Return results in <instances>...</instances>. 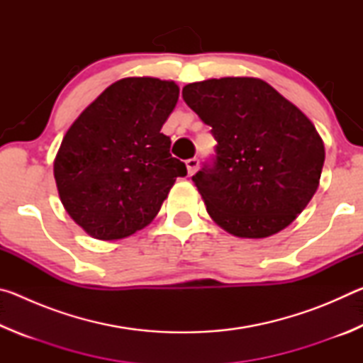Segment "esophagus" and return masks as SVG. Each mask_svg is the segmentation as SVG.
Here are the masks:
<instances>
[{"instance_id": "esophagus-1", "label": "esophagus", "mask_w": 363, "mask_h": 363, "mask_svg": "<svg viewBox=\"0 0 363 363\" xmlns=\"http://www.w3.org/2000/svg\"><path fill=\"white\" fill-rule=\"evenodd\" d=\"M186 167H187V173L189 176L195 174L196 171H199V167H200V162L196 158H189L186 162Z\"/></svg>"}]
</instances>
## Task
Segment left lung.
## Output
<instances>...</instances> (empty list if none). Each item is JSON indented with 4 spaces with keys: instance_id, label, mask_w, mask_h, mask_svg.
<instances>
[{
    "instance_id": "8db88e82",
    "label": "left lung",
    "mask_w": 363,
    "mask_h": 363,
    "mask_svg": "<svg viewBox=\"0 0 363 363\" xmlns=\"http://www.w3.org/2000/svg\"><path fill=\"white\" fill-rule=\"evenodd\" d=\"M182 97L218 140L213 164L192 176L214 223L242 238L290 225L320 182L325 147L312 121L259 78L190 83Z\"/></svg>"
}]
</instances>
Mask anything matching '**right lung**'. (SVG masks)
<instances>
[{"instance_id": "right-lung-1", "label": "right lung", "mask_w": 363, "mask_h": 363, "mask_svg": "<svg viewBox=\"0 0 363 363\" xmlns=\"http://www.w3.org/2000/svg\"><path fill=\"white\" fill-rule=\"evenodd\" d=\"M179 99L174 82L130 77L110 84L73 121L54 158L60 201L97 240H120L149 225L176 177L163 123Z\"/></svg>"}]
</instances>
